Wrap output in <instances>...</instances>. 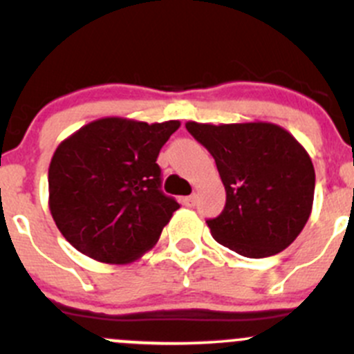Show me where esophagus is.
<instances>
[{"mask_svg":"<svg viewBox=\"0 0 354 354\" xmlns=\"http://www.w3.org/2000/svg\"><path fill=\"white\" fill-rule=\"evenodd\" d=\"M183 203L187 207H195V203H197V195H190V197H185Z\"/></svg>","mask_w":354,"mask_h":354,"instance_id":"obj_1","label":"esophagus"}]
</instances>
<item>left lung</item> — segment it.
<instances>
[{
    "label": "left lung",
    "mask_w": 354,
    "mask_h": 354,
    "mask_svg": "<svg viewBox=\"0 0 354 354\" xmlns=\"http://www.w3.org/2000/svg\"><path fill=\"white\" fill-rule=\"evenodd\" d=\"M185 127L216 159L226 188L224 210L207 221L214 240L250 259L288 248L313 207L315 169L305 147L269 121Z\"/></svg>",
    "instance_id": "left-lung-1"
}]
</instances>
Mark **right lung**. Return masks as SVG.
<instances>
[{
	"label": "right lung",
	"instance_id": "obj_1",
	"mask_svg": "<svg viewBox=\"0 0 354 354\" xmlns=\"http://www.w3.org/2000/svg\"><path fill=\"white\" fill-rule=\"evenodd\" d=\"M180 124L101 118L56 147L49 210L68 243L104 263H130L157 243L180 203L159 190L156 160Z\"/></svg>",
	"mask_w": 354,
	"mask_h": 354
}]
</instances>
